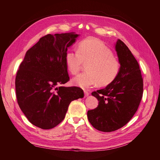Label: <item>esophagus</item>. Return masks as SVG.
Listing matches in <instances>:
<instances>
[{
    "mask_svg": "<svg viewBox=\"0 0 160 160\" xmlns=\"http://www.w3.org/2000/svg\"><path fill=\"white\" fill-rule=\"evenodd\" d=\"M84 94H85V97H88V96H89V92L87 91H84Z\"/></svg>",
    "mask_w": 160,
    "mask_h": 160,
    "instance_id": "esophagus-1",
    "label": "esophagus"
}]
</instances>
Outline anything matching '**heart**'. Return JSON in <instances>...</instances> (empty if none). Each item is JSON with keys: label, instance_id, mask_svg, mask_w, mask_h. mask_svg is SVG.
Masks as SVG:
<instances>
[{"label": "heart", "instance_id": "1", "mask_svg": "<svg viewBox=\"0 0 160 160\" xmlns=\"http://www.w3.org/2000/svg\"><path fill=\"white\" fill-rule=\"evenodd\" d=\"M67 69L72 75L79 71L83 63H89L86 72L72 79V84L88 89L96 84L103 86L111 83L119 73L120 64L113 52L101 41L91 38L79 43L77 51L68 50L65 53Z\"/></svg>", "mask_w": 160, "mask_h": 160}]
</instances>
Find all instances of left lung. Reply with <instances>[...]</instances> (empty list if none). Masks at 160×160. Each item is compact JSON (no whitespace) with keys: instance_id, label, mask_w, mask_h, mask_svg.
Here are the masks:
<instances>
[{"instance_id":"8db88e82","label":"left lung","mask_w":160,"mask_h":160,"mask_svg":"<svg viewBox=\"0 0 160 160\" xmlns=\"http://www.w3.org/2000/svg\"><path fill=\"white\" fill-rule=\"evenodd\" d=\"M115 49L120 63L119 73L106 88L91 93L99 105L88 111L89 123L103 132H113L127 124L137 111L143 95V79L137 60L120 39Z\"/></svg>"}]
</instances>
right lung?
<instances>
[{"label": "right lung", "mask_w": 160, "mask_h": 160, "mask_svg": "<svg viewBox=\"0 0 160 160\" xmlns=\"http://www.w3.org/2000/svg\"><path fill=\"white\" fill-rule=\"evenodd\" d=\"M79 36L68 32L41 37L27 51L19 66L15 79L17 102L28 120L38 128L57 126L71 101L84 97L77 87H57L69 80L65 53Z\"/></svg>", "instance_id": "obj_1"}]
</instances>
